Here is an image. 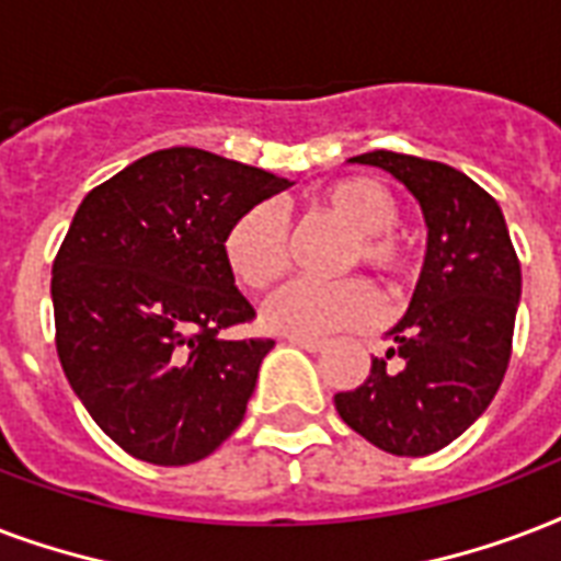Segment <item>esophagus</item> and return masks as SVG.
Here are the masks:
<instances>
[{
	"label": "esophagus",
	"mask_w": 561,
	"mask_h": 561,
	"mask_svg": "<svg viewBox=\"0 0 561 561\" xmlns=\"http://www.w3.org/2000/svg\"><path fill=\"white\" fill-rule=\"evenodd\" d=\"M289 342L298 345V348L310 351V354H319L324 348V340H316V336H289Z\"/></svg>",
	"instance_id": "obj_1"
}]
</instances>
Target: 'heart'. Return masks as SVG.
Wrapping results in <instances>:
<instances>
[{
  "mask_svg": "<svg viewBox=\"0 0 561 561\" xmlns=\"http://www.w3.org/2000/svg\"><path fill=\"white\" fill-rule=\"evenodd\" d=\"M319 204L354 231L351 260H363L389 280H398L412 266V251L398 225V202L389 186L375 178H345L324 186ZM225 266L242 286L266 289L289 263V228L275 204L245 207L221 237ZM380 316V295L359 277L310 280L295 277L268 295L263 324L286 336H324L333 330L363 328Z\"/></svg>",
  "mask_w": 561,
  "mask_h": 561,
  "instance_id": "heart-1",
  "label": "heart"
}]
</instances>
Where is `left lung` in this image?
Here are the masks:
<instances>
[{"mask_svg":"<svg viewBox=\"0 0 561 561\" xmlns=\"http://www.w3.org/2000/svg\"><path fill=\"white\" fill-rule=\"evenodd\" d=\"M351 163L401 181L427 221L410 310L366 383L333 398L351 430L394 457H427L462 436L501 389L520 301V263L501 207L459 169L398 151ZM396 357V366L388 359Z\"/></svg>","mask_w":561,"mask_h":561,"instance_id":"obj_1","label":"left lung"}]
</instances>
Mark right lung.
Returning <instances> with one entry per match:
<instances>
[{
    "label": "right lung",
    "instance_id": "add662e5",
    "mask_svg": "<svg viewBox=\"0 0 561 561\" xmlns=\"http://www.w3.org/2000/svg\"><path fill=\"white\" fill-rule=\"evenodd\" d=\"M293 181L175 146L87 193L51 266L55 345L72 392L125 454L210 457L245 419L272 340H225L254 319L221 257L245 207Z\"/></svg>",
    "mask_w": 561,
    "mask_h": 561
}]
</instances>
